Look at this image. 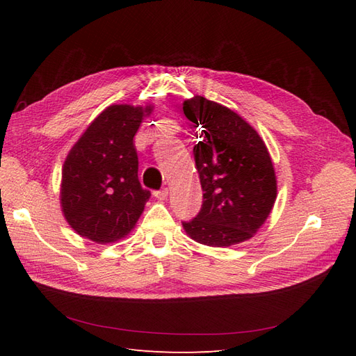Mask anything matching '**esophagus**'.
<instances>
[{"label":"esophagus","instance_id":"1","mask_svg":"<svg viewBox=\"0 0 356 356\" xmlns=\"http://www.w3.org/2000/svg\"><path fill=\"white\" fill-rule=\"evenodd\" d=\"M168 193H169V190H168V188H163V190L154 191L153 195H154V197H156V199H159V200H165V199L168 197Z\"/></svg>","mask_w":356,"mask_h":356}]
</instances>
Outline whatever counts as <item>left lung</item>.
<instances>
[{
	"mask_svg": "<svg viewBox=\"0 0 356 356\" xmlns=\"http://www.w3.org/2000/svg\"><path fill=\"white\" fill-rule=\"evenodd\" d=\"M186 117L202 129L193 148L203 191L196 218L182 222L202 245L227 248L251 239L270 215L277 196L268 149L255 129L227 106L193 96Z\"/></svg>",
	"mask_w": 356,
	"mask_h": 356,
	"instance_id": "8db88e82",
	"label": "left lung"
}]
</instances>
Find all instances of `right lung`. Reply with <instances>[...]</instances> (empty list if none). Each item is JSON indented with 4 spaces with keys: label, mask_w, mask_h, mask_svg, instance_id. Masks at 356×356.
Instances as JSON below:
<instances>
[{
    "label": "right lung",
    "mask_w": 356,
    "mask_h": 356,
    "mask_svg": "<svg viewBox=\"0 0 356 356\" xmlns=\"http://www.w3.org/2000/svg\"><path fill=\"white\" fill-rule=\"evenodd\" d=\"M153 110L152 104L106 106L70 149L59 199L81 238L106 245L135 229L152 193L139 184L134 136Z\"/></svg>",
    "instance_id": "1"
}]
</instances>
